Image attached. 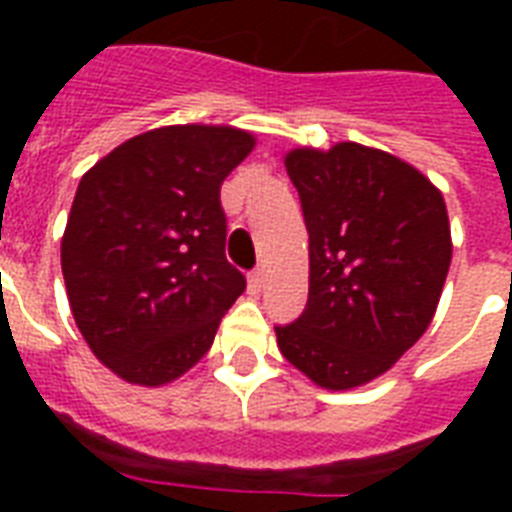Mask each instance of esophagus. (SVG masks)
Returning a JSON list of instances; mask_svg holds the SVG:
<instances>
[{
    "instance_id": "obj_1",
    "label": "esophagus",
    "mask_w": 512,
    "mask_h": 512,
    "mask_svg": "<svg viewBox=\"0 0 512 512\" xmlns=\"http://www.w3.org/2000/svg\"><path fill=\"white\" fill-rule=\"evenodd\" d=\"M263 281H265V273L260 271V268L249 273V289H252V292H260V289H263Z\"/></svg>"
}]
</instances>
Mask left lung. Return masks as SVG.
<instances>
[{
    "instance_id": "8db88e82",
    "label": "left lung",
    "mask_w": 512,
    "mask_h": 512,
    "mask_svg": "<svg viewBox=\"0 0 512 512\" xmlns=\"http://www.w3.org/2000/svg\"><path fill=\"white\" fill-rule=\"evenodd\" d=\"M308 228V303L276 327L289 364L327 390L380 377L420 340L452 263L444 196L380 148L337 143L287 159Z\"/></svg>"
}]
</instances>
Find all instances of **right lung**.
<instances>
[{"label":"right lung","mask_w":512,"mask_h":512,"mask_svg":"<svg viewBox=\"0 0 512 512\" xmlns=\"http://www.w3.org/2000/svg\"><path fill=\"white\" fill-rule=\"evenodd\" d=\"M255 138L175 124L135 135L84 172L60 265L92 353L122 380L159 388L215 340L247 279L225 260L220 185Z\"/></svg>","instance_id":"add662e5"}]
</instances>
